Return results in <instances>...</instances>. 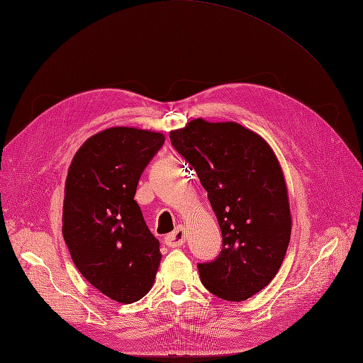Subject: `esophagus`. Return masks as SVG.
I'll use <instances>...</instances> for the list:
<instances>
[{"label":"esophagus","mask_w":363,"mask_h":363,"mask_svg":"<svg viewBox=\"0 0 363 363\" xmlns=\"http://www.w3.org/2000/svg\"><path fill=\"white\" fill-rule=\"evenodd\" d=\"M186 242V230L184 227H177V230H174L172 233H169L167 238H164V244L168 247H180Z\"/></svg>","instance_id":"obj_1"}]
</instances>
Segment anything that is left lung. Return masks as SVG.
Listing matches in <instances>:
<instances>
[{"mask_svg": "<svg viewBox=\"0 0 363 363\" xmlns=\"http://www.w3.org/2000/svg\"><path fill=\"white\" fill-rule=\"evenodd\" d=\"M171 144L207 191L223 233V250L199 263L206 289L244 301L269 284L289 245L292 218L288 186L268 142L233 121L192 119L172 130Z\"/></svg>", "mask_w": 363, "mask_h": 363, "instance_id": "8db88e82", "label": "left lung"}]
</instances>
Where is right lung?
<instances>
[{"mask_svg":"<svg viewBox=\"0 0 363 363\" xmlns=\"http://www.w3.org/2000/svg\"><path fill=\"white\" fill-rule=\"evenodd\" d=\"M163 142L159 131L106 128L84 140L65 182L62 233L72 262L92 286L123 304L150 292L160 265L159 240L135 194Z\"/></svg>","mask_w":363,"mask_h":363,"instance_id":"obj_1","label":"right lung"}]
</instances>
